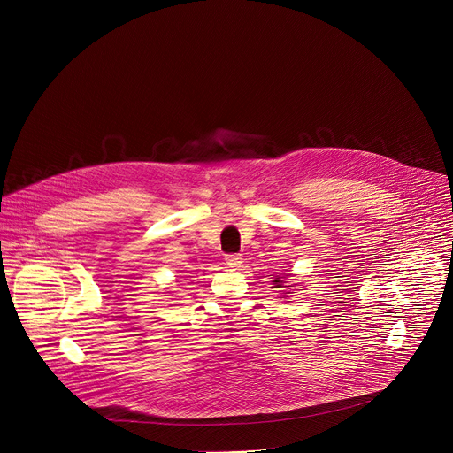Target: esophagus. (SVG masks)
<instances>
[{
  "label": "esophagus",
  "mask_w": 453,
  "mask_h": 453,
  "mask_svg": "<svg viewBox=\"0 0 453 453\" xmlns=\"http://www.w3.org/2000/svg\"><path fill=\"white\" fill-rule=\"evenodd\" d=\"M226 264L231 269H238L242 265V256L240 254H227L226 256Z\"/></svg>",
  "instance_id": "34e87169"
}]
</instances>
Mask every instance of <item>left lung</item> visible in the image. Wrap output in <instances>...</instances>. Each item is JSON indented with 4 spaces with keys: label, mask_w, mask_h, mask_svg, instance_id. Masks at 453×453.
Wrapping results in <instances>:
<instances>
[{
    "label": "left lung",
    "mask_w": 453,
    "mask_h": 453,
    "mask_svg": "<svg viewBox=\"0 0 453 453\" xmlns=\"http://www.w3.org/2000/svg\"><path fill=\"white\" fill-rule=\"evenodd\" d=\"M273 285H274V288H281V287L285 285V281H283L281 278H278V276H276V278H274V281H273Z\"/></svg>",
    "instance_id": "obj_1"
}]
</instances>
